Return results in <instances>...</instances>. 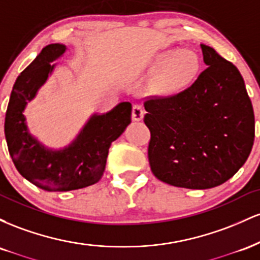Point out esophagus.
Listing matches in <instances>:
<instances>
[{
	"instance_id": "obj_1",
	"label": "esophagus",
	"mask_w": 260,
	"mask_h": 260,
	"mask_svg": "<svg viewBox=\"0 0 260 260\" xmlns=\"http://www.w3.org/2000/svg\"><path fill=\"white\" fill-rule=\"evenodd\" d=\"M144 109H143L142 105H139V104H136V105H133V109H132V118L133 121H142L143 117H144Z\"/></svg>"
}]
</instances>
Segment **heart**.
Returning a JSON list of instances; mask_svg holds the SVG:
<instances>
[{"mask_svg": "<svg viewBox=\"0 0 260 260\" xmlns=\"http://www.w3.org/2000/svg\"><path fill=\"white\" fill-rule=\"evenodd\" d=\"M201 59L192 50L169 49L157 53L145 67V73L153 76L154 91L174 95L188 88L198 76Z\"/></svg>", "mask_w": 260, "mask_h": 260, "instance_id": "heart-1", "label": "heart"}]
</instances>
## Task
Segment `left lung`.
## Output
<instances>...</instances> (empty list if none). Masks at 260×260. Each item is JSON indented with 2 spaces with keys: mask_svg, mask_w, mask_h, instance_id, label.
<instances>
[{
  "mask_svg": "<svg viewBox=\"0 0 260 260\" xmlns=\"http://www.w3.org/2000/svg\"><path fill=\"white\" fill-rule=\"evenodd\" d=\"M205 68L186 90L144 103L148 157L155 177L208 189L234 176L254 142V112L237 67L202 44Z\"/></svg>",
  "mask_w": 260,
  "mask_h": 260,
  "instance_id": "1",
  "label": "left lung"
}]
</instances>
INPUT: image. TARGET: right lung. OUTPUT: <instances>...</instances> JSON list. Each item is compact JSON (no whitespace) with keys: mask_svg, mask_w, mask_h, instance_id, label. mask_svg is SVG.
<instances>
[{"mask_svg":"<svg viewBox=\"0 0 260 260\" xmlns=\"http://www.w3.org/2000/svg\"><path fill=\"white\" fill-rule=\"evenodd\" d=\"M66 50L63 44L47 45L18 76L5 120L6 142L18 172L49 192H67L99 182L111 143L124 132L132 116V104L128 101L103 115L94 113L76 139L62 149H50L35 138L23 112L52 74L56 64L51 62Z\"/></svg>","mask_w":260,"mask_h":260,"instance_id":"obj_1","label":"right lung"}]
</instances>
